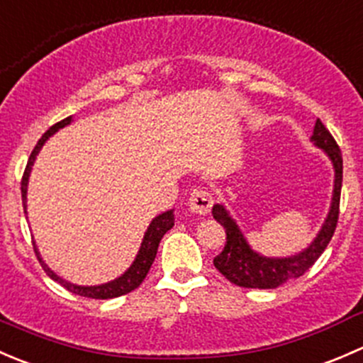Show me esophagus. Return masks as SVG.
<instances>
[{
	"label": "esophagus",
	"mask_w": 363,
	"mask_h": 363,
	"mask_svg": "<svg viewBox=\"0 0 363 363\" xmlns=\"http://www.w3.org/2000/svg\"><path fill=\"white\" fill-rule=\"evenodd\" d=\"M188 207L199 216H207L212 208V195L205 189H193L188 199Z\"/></svg>",
	"instance_id": "obj_1"
}]
</instances>
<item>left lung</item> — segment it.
I'll use <instances>...</instances> for the list:
<instances>
[{"label":"left lung","mask_w":363,"mask_h":363,"mask_svg":"<svg viewBox=\"0 0 363 363\" xmlns=\"http://www.w3.org/2000/svg\"><path fill=\"white\" fill-rule=\"evenodd\" d=\"M311 140L327 152L335 168L334 196H332V207L323 228L306 251L290 256V258H265V256H259L258 252L251 250L250 244L244 239L242 232L235 225V221L230 218L226 208L219 203L214 205L212 216L226 230V244L223 251L214 258V267L230 283L242 288H259V290L277 288L286 281L303 276L316 263L321 252L327 250L328 242H330L335 228H337L340 186H342V155H340L335 138L332 137L330 131L325 128V124L320 119L316 121Z\"/></svg>","instance_id":"left-lung-1"}]
</instances>
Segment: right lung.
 Returning <instances> with one entry per match:
<instances>
[{
    "label": "right lung",
    "instance_id": "right-lung-1",
    "mask_svg": "<svg viewBox=\"0 0 363 363\" xmlns=\"http://www.w3.org/2000/svg\"><path fill=\"white\" fill-rule=\"evenodd\" d=\"M69 123H72V117H67V119L60 121V123H56L54 126H50L49 130L42 135V138H40L38 144L35 145V149H33L31 156H29V160H28V164H26V168H24L23 181H21V193H23L24 212H26V189H28L29 172H31V164L35 163L36 155H38V151L42 149V145L45 144V140L50 137V135L56 133L60 128L67 126V124H69ZM172 226H174V211H167V212H163V214H160L158 218L152 219V223L149 225L147 232H145L144 240H142L140 251H138L133 265H131L130 269H128L121 277H117V279H113L107 284H100V286H77V284H72V283H68V281L61 279L60 276H56V274H54L52 270H50L49 267L42 262V258H40L35 244H33V247H35L36 258H38L40 265L43 267V270L47 272V276H49L50 279L57 281V283H60L63 288H67L68 291H72V294L80 295V296H86V298H101V300L116 298V296L126 295L140 286L142 281H144L145 276H147L149 269H151L152 262H155L156 252H158L160 240L163 239V235L172 228Z\"/></svg>",
    "mask_w": 363,
    "mask_h": 363
}]
</instances>
